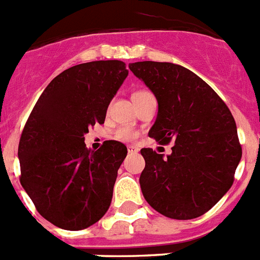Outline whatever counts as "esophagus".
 <instances>
[{
  "label": "esophagus",
  "mask_w": 260,
  "mask_h": 260,
  "mask_svg": "<svg viewBox=\"0 0 260 260\" xmlns=\"http://www.w3.org/2000/svg\"><path fill=\"white\" fill-rule=\"evenodd\" d=\"M128 152H129V153H137V152H139V148L135 147V145H129V147H128Z\"/></svg>",
  "instance_id": "obj_1"
}]
</instances>
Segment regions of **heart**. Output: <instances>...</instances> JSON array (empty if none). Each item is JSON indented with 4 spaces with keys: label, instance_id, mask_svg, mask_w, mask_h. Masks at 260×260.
<instances>
[{
    "label": "heart",
    "instance_id": "heart-1",
    "mask_svg": "<svg viewBox=\"0 0 260 260\" xmlns=\"http://www.w3.org/2000/svg\"><path fill=\"white\" fill-rule=\"evenodd\" d=\"M144 93H148V91H144V89H140V91H136V92L134 93V98H137V96H141V95H144ZM116 137L117 139H120V140H134V139H136L137 137V134L136 131H134L132 128H129V126H121V128H119V129L116 131Z\"/></svg>",
    "mask_w": 260,
    "mask_h": 260
}]
</instances>
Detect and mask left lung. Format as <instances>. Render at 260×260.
<instances>
[{
  "label": "left lung",
  "instance_id": "obj_1",
  "mask_svg": "<svg viewBox=\"0 0 260 260\" xmlns=\"http://www.w3.org/2000/svg\"><path fill=\"white\" fill-rule=\"evenodd\" d=\"M129 69L158 103L149 137L161 145L174 143L167 158L152 148L141 149L144 198L165 217H201L234 182L242 157L234 117L208 83L180 64L145 60Z\"/></svg>",
  "mask_w": 260,
  "mask_h": 260
}]
</instances>
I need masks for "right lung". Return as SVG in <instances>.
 Masks as SVG:
<instances>
[{"mask_svg": "<svg viewBox=\"0 0 260 260\" xmlns=\"http://www.w3.org/2000/svg\"><path fill=\"white\" fill-rule=\"evenodd\" d=\"M128 76L121 60H95L64 70L39 96L18 145L21 185L45 219L64 230L96 223L110 208L126 147L104 141L87 149L84 134L103 124Z\"/></svg>", "mask_w": 260, "mask_h": 260, "instance_id": "add662e5", "label": "right lung"}]
</instances>
